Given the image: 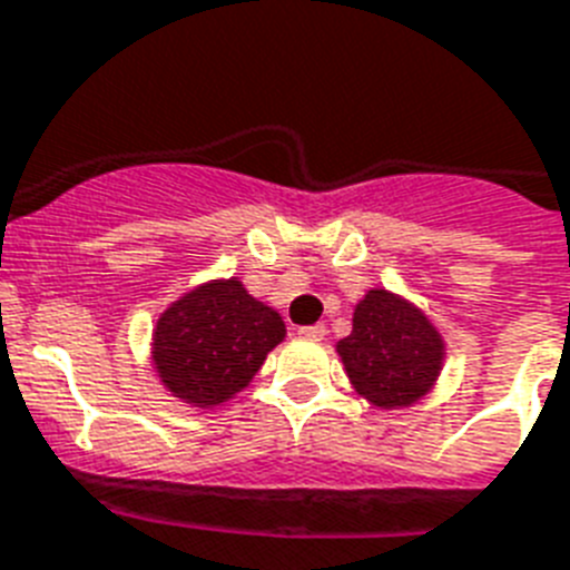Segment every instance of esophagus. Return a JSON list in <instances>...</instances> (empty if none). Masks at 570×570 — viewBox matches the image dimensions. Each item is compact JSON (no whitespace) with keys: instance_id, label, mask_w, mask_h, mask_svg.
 <instances>
[{"instance_id":"esophagus-1","label":"esophagus","mask_w":570,"mask_h":570,"mask_svg":"<svg viewBox=\"0 0 570 570\" xmlns=\"http://www.w3.org/2000/svg\"><path fill=\"white\" fill-rule=\"evenodd\" d=\"M298 336L301 340H325V325H307V327H298Z\"/></svg>"}]
</instances>
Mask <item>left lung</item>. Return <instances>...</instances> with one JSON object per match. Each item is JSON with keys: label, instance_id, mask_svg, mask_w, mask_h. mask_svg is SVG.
Masks as SVG:
<instances>
[{"label": "left lung", "instance_id": "1", "mask_svg": "<svg viewBox=\"0 0 570 570\" xmlns=\"http://www.w3.org/2000/svg\"><path fill=\"white\" fill-rule=\"evenodd\" d=\"M357 395L381 410L413 406L442 372L445 342L430 318L390 289H368L336 345Z\"/></svg>", "mask_w": 570, "mask_h": 570}]
</instances>
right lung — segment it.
Returning <instances> with one entry per match:
<instances>
[{
  "instance_id": "obj_1",
  "label": "right lung",
  "mask_w": 570,
  "mask_h": 570,
  "mask_svg": "<svg viewBox=\"0 0 570 570\" xmlns=\"http://www.w3.org/2000/svg\"><path fill=\"white\" fill-rule=\"evenodd\" d=\"M284 336V318L245 293L243 281H210L157 318L151 360L184 404L219 406L252 383Z\"/></svg>"
}]
</instances>
